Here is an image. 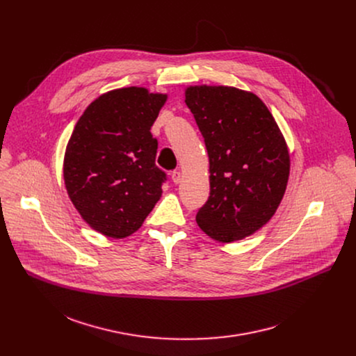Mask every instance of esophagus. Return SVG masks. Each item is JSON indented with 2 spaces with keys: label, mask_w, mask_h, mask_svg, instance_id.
Masks as SVG:
<instances>
[{
  "label": "esophagus",
  "mask_w": 356,
  "mask_h": 356,
  "mask_svg": "<svg viewBox=\"0 0 356 356\" xmlns=\"http://www.w3.org/2000/svg\"><path fill=\"white\" fill-rule=\"evenodd\" d=\"M181 172L180 170H173L172 172V180H173V183H176V184H179L180 181H181Z\"/></svg>",
  "instance_id": "1"
}]
</instances>
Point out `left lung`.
Wrapping results in <instances>:
<instances>
[{
	"mask_svg": "<svg viewBox=\"0 0 356 356\" xmlns=\"http://www.w3.org/2000/svg\"><path fill=\"white\" fill-rule=\"evenodd\" d=\"M186 104L204 138L210 195L195 217L213 239L232 242L262 228L283 198L290 158L264 101L224 86L186 90Z\"/></svg>",
	"mask_w": 356,
	"mask_h": 356,
	"instance_id": "obj_1",
	"label": "left lung"
}]
</instances>
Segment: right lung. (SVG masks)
I'll list each match as a JSON object with an SVG mask.
<instances>
[{
  "mask_svg": "<svg viewBox=\"0 0 356 356\" xmlns=\"http://www.w3.org/2000/svg\"><path fill=\"white\" fill-rule=\"evenodd\" d=\"M166 94L127 87L99 95L77 121L66 147L67 194L95 231L125 238L138 231L162 194L166 173L155 163L150 127Z\"/></svg>",
  "mask_w": 356,
  "mask_h": 356,
  "instance_id": "1",
  "label": "right lung"
}]
</instances>
